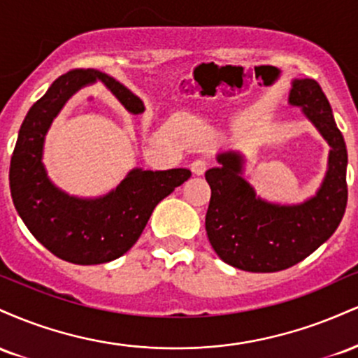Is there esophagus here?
Segmentation results:
<instances>
[{
	"instance_id": "1",
	"label": "esophagus",
	"mask_w": 358,
	"mask_h": 358,
	"mask_svg": "<svg viewBox=\"0 0 358 358\" xmlns=\"http://www.w3.org/2000/svg\"><path fill=\"white\" fill-rule=\"evenodd\" d=\"M190 168H192V171L195 175H203L205 171H207V168H208V162H207V159H202V158L195 159V162L192 163Z\"/></svg>"
}]
</instances>
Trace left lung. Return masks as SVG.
<instances>
[{
    "instance_id": "left-lung-1",
    "label": "left lung",
    "mask_w": 358,
    "mask_h": 358,
    "mask_svg": "<svg viewBox=\"0 0 358 358\" xmlns=\"http://www.w3.org/2000/svg\"><path fill=\"white\" fill-rule=\"evenodd\" d=\"M289 104L301 108L330 145L328 170L315 196L298 205L262 200L242 178L244 158L227 151L217 156L205 180L210 203L205 231L222 261L249 273H276L298 264L331 237L347 208V146L330 102L313 79H294Z\"/></svg>"
}]
</instances>
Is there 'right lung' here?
Returning a JSON list of instances; mask_svg holds the SVG:
<instances>
[{"label":"right lung","mask_w":358,"mask_h":358,"mask_svg":"<svg viewBox=\"0 0 358 358\" xmlns=\"http://www.w3.org/2000/svg\"><path fill=\"white\" fill-rule=\"evenodd\" d=\"M101 80L133 114L145 110L143 101L116 79L94 69H76L60 76L28 110L10 163V188L15 208L28 231L53 256L90 266L114 261L141 236L155 207L192 171L131 170L116 190L97 199H77L50 182L42 163L43 141L52 121L77 90Z\"/></svg>","instance_id":"add662e5"}]
</instances>
